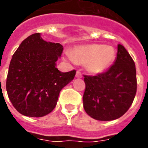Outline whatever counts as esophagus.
<instances>
[{"instance_id": "obj_1", "label": "esophagus", "mask_w": 148, "mask_h": 148, "mask_svg": "<svg viewBox=\"0 0 148 148\" xmlns=\"http://www.w3.org/2000/svg\"><path fill=\"white\" fill-rule=\"evenodd\" d=\"M76 77H82V74L81 73V71H77L76 72Z\"/></svg>"}]
</instances>
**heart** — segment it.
Masks as SVG:
<instances>
[{"instance_id": "b5f03b06", "label": "heart", "mask_w": 148, "mask_h": 148, "mask_svg": "<svg viewBox=\"0 0 148 148\" xmlns=\"http://www.w3.org/2000/svg\"><path fill=\"white\" fill-rule=\"evenodd\" d=\"M71 61L87 64L89 71L99 74L106 71L115 59L114 49L101 44H91L76 47L72 53H67Z\"/></svg>"}]
</instances>
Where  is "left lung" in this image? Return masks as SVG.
I'll return each mask as SVG.
<instances>
[{
  "label": "left lung",
  "mask_w": 148,
  "mask_h": 148,
  "mask_svg": "<svg viewBox=\"0 0 148 148\" xmlns=\"http://www.w3.org/2000/svg\"><path fill=\"white\" fill-rule=\"evenodd\" d=\"M84 77V109L93 119L114 120L130 109L137 92V75L134 60L123 46L118 45L116 59L106 71Z\"/></svg>",
  "instance_id": "1"
}]
</instances>
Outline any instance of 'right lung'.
<instances>
[{"label":"right lung","mask_w":148,"mask_h":148,"mask_svg":"<svg viewBox=\"0 0 148 148\" xmlns=\"http://www.w3.org/2000/svg\"><path fill=\"white\" fill-rule=\"evenodd\" d=\"M61 44L43 40L39 33L22 41L13 54L6 89L17 111L30 117H42L56 107L60 92L74 79L76 71L63 73L56 67Z\"/></svg>","instance_id":"right-lung-1"}]
</instances>
